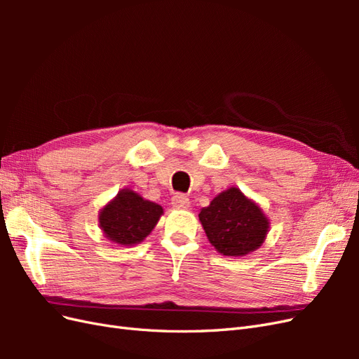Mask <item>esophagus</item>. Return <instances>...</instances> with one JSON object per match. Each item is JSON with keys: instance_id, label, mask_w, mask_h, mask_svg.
Here are the masks:
<instances>
[{"instance_id": "obj_1", "label": "esophagus", "mask_w": 359, "mask_h": 359, "mask_svg": "<svg viewBox=\"0 0 359 359\" xmlns=\"http://www.w3.org/2000/svg\"><path fill=\"white\" fill-rule=\"evenodd\" d=\"M172 205L175 206V208H178V210L189 208V206H190V199L186 196V194H175V196L172 198Z\"/></svg>"}]
</instances>
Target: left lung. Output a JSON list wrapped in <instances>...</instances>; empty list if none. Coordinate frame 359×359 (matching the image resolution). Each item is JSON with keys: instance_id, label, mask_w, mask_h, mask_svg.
<instances>
[{"instance_id": "obj_1", "label": "left lung", "mask_w": 359, "mask_h": 359, "mask_svg": "<svg viewBox=\"0 0 359 359\" xmlns=\"http://www.w3.org/2000/svg\"><path fill=\"white\" fill-rule=\"evenodd\" d=\"M208 241L224 256H245L264 244L269 220L259 205L231 187L199 212Z\"/></svg>"}]
</instances>
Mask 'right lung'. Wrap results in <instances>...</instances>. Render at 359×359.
Wrapping results in <instances>:
<instances>
[{"label":"right lung","instance_id":"1","mask_svg":"<svg viewBox=\"0 0 359 359\" xmlns=\"http://www.w3.org/2000/svg\"><path fill=\"white\" fill-rule=\"evenodd\" d=\"M163 208L144 199L133 190L124 189L99 214V223L109 241L119 245H135L154 229Z\"/></svg>","mask_w":359,"mask_h":359}]
</instances>
